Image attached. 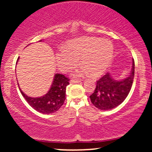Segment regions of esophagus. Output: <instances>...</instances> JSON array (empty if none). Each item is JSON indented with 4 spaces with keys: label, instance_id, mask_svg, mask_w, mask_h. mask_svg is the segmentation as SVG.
Returning a JSON list of instances; mask_svg holds the SVG:
<instances>
[{
    "label": "esophagus",
    "instance_id": "34e87169",
    "mask_svg": "<svg viewBox=\"0 0 152 152\" xmlns=\"http://www.w3.org/2000/svg\"><path fill=\"white\" fill-rule=\"evenodd\" d=\"M81 82V80L79 79H71L70 81V83H78Z\"/></svg>",
    "mask_w": 152,
    "mask_h": 152
}]
</instances>
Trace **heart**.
<instances>
[{
  "instance_id": "1",
  "label": "heart",
  "mask_w": 152,
  "mask_h": 152,
  "mask_svg": "<svg viewBox=\"0 0 152 152\" xmlns=\"http://www.w3.org/2000/svg\"><path fill=\"white\" fill-rule=\"evenodd\" d=\"M114 53L111 41L95 37H83L72 40L56 53L57 65L63 72L71 71L77 66L78 59L83 66L75 73L81 76L90 71L97 75L109 66Z\"/></svg>"
}]
</instances>
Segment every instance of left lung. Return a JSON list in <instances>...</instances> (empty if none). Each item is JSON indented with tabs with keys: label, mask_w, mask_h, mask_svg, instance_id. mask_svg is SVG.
Returning <instances> with one entry per match:
<instances>
[{
	"label": "left lung",
	"mask_w": 152,
	"mask_h": 152,
	"mask_svg": "<svg viewBox=\"0 0 152 152\" xmlns=\"http://www.w3.org/2000/svg\"><path fill=\"white\" fill-rule=\"evenodd\" d=\"M134 77V61L128 77L123 80L114 79L109 73L96 81L94 92L90 96L91 103L100 110H110L121 104L126 98L132 86Z\"/></svg>",
	"instance_id": "obj_1"
}]
</instances>
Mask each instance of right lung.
Segmentation results:
<instances>
[{"label":"right lung","mask_w":152,"mask_h":152,"mask_svg":"<svg viewBox=\"0 0 152 152\" xmlns=\"http://www.w3.org/2000/svg\"><path fill=\"white\" fill-rule=\"evenodd\" d=\"M69 79L64 75L56 74L51 87L48 93L37 98L28 96L20 90V93L31 107L42 114H52L61 107L66 99V86Z\"/></svg>","instance_id":"add662e5"}]
</instances>
